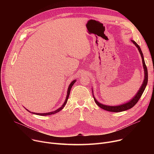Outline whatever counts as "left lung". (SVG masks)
<instances>
[{
	"mask_svg": "<svg viewBox=\"0 0 154 154\" xmlns=\"http://www.w3.org/2000/svg\"><path fill=\"white\" fill-rule=\"evenodd\" d=\"M132 42L136 45V47L138 48L139 51L141 55L142 59V63H143V69H144V72H145V79L143 82L142 83V85L141 86V87L140 88V89L139 91V92H137V94H136V95L130 101L128 102L125 104L121 105V106H105V105H103L100 103H99V102H97L96 100V99L94 98V100L95 102V103L97 104V106L99 107H100V108L103 109V110H106L107 111H110V112H122V111H125L127 110L128 109H130L131 108H132L137 103L140 99V98L141 97V96L145 90V87H146V85L147 84V82H148V72H147V68L146 65H145V61H144V59H143V55L142 54V52L141 51V48L139 47V45L137 44L134 40H132Z\"/></svg>",
	"mask_w": 154,
	"mask_h": 154,
	"instance_id": "obj_1",
	"label": "left lung"
}]
</instances>
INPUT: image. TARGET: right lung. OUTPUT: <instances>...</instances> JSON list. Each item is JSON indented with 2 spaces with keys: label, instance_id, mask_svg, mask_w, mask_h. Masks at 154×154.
Returning <instances> with one entry per match:
<instances>
[{
  "label": "right lung",
  "instance_id": "obj_1",
  "mask_svg": "<svg viewBox=\"0 0 154 154\" xmlns=\"http://www.w3.org/2000/svg\"><path fill=\"white\" fill-rule=\"evenodd\" d=\"M75 81L76 80H73V81L70 83V85H69V88H68V91H67V97H66V101L64 102V103H63V104L62 105V107H60L59 109H58L57 110H55V111H54V112H48V113H44V114H38V113H33V114H36V115H38V116H49V115H52V114H56V113H57V112H59V111H60L64 107H65V106H66V104L67 103V100H68V99H69V95H70V90H71V87H72V85H74V84L75 82ZM29 111V110H28ZM29 112H30V111H29Z\"/></svg>",
  "mask_w": 154,
  "mask_h": 154
}]
</instances>
